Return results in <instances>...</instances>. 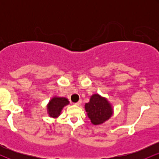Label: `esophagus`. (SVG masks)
Instances as JSON below:
<instances>
[{"instance_id":"esophagus-1","label":"esophagus","mask_w":159,"mask_h":159,"mask_svg":"<svg viewBox=\"0 0 159 159\" xmlns=\"http://www.w3.org/2000/svg\"><path fill=\"white\" fill-rule=\"evenodd\" d=\"M81 103H82L81 100H79V101H78V102L75 103V105H78V106H79V105H81Z\"/></svg>"}]
</instances>
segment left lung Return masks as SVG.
Segmentation results:
<instances>
[{"label":"left lung","instance_id":"8db88e82","mask_svg":"<svg viewBox=\"0 0 159 159\" xmlns=\"http://www.w3.org/2000/svg\"><path fill=\"white\" fill-rule=\"evenodd\" d=\"M89 119L93 125H100L111 118L114 111L111 104L105 97L99 94L91 96L90 102L84 105Z\"/></svg>","mask_w":159,"mask_h":159}]
</instances>
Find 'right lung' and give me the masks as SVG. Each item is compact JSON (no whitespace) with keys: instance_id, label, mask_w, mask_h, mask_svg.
<instances>
[{"instance_id":"right-lung-1","label":"right lung","mask_w":159,"mask_h":159,"mask_svg":"<svg viewBox=\"0 0 159 159\" xmlns=\"http://www.w3.org/2000/svg\"><path fill=\"white\" fill-rule=\"evenodd\" d=\"M69 104L68 98L66 97L54 96L47 105V111L50 117L57 118L61 114L63 108Z\"/></svg>"}]
</instances>
